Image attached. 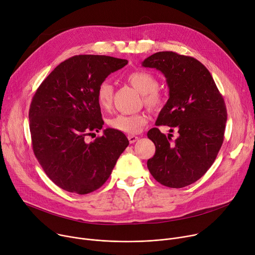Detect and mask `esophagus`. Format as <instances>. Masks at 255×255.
<instances>
[{
    "mask_svg": "<svg viewBox=\"0 0 255 255\" xmlns=\"http://www.w3.org/2000/svg\"><path fill=\"white\" fill-rule=\"evenodd\" d=\"M128 141H129L130 144H133V143H135L136 141L139 140V136L132 135V134H128Z\"/></svg>",
    "mask_w": 255,
    "mask_h": 255,
    "instance_id": "esophagus-1",
    "label": "esophagus"
}]
</instances>
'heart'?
I'll use <instances>...</instances> for the list:
<instances>
[{
  "label": "heart",
  "mask_w": 255,
  "mask_h": 255,
  "mask_svg": "<svg viewBox=\"0 0 255 255\" xmlns=\"http://www.w3.org/2000/svg\"><path fill=\"white\" fill-rule=\"evenodd\" d=\"M128 82L141 94L146 105L157 109L162 105V97L157 92L158 81L152 73L144 70L134 71L128 75ZM113 99V87L109 82H103L97 91V101L99 106L107 109L111 106ZM148 119L145 113L116 114L108 121L109 126L122 132L135 133L147 124Z\"/></svg>",
  "instance_id": "heart-1"
}]
</instances>
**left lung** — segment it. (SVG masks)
Masks as SVG:
<instances>
[{
    "label": "left lung",
    "instance_id": "obj_1",
    "mask_svg": "<svg viewBox=\"0 0 255 255\" xmlns=\"http://www.w3.org/2000/svg\"><path fill=\"white\" fill-rule=\"evenodd\" d=\"M142 66L156 68L165 77L169 98L156 126L178 129L172 143L157 128L147 135L155 154L147 161L153 178L169 188L198 181L214 162L224 142L227 108L208 69L193 57L174 52L155 53Z\"/></svg>",
    "mask_w": 255,
    "mask_h": 255
}]
</instances>
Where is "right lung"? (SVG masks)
I'll return each mask as SVG.
<instances>
[{
	"label": "right lung",
	"instance_id": "1",
	"mask_svg": "<svg viewBox=\"0 0 255 255\" xmlns=\"http://www.w3.org/2000/svg\"><path fill=\"white\" fill-rule=\"evenodd\" d=\"M128 60L103 55L73 56L58 65L36 90L29 108L32 149L46 174L61 189L85 195L108 180L128 146L126 134L106 128L97 91Z\"/></svg>",
	"mask_w": 255,
	"mask_h": 255
}]
</instances>
